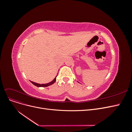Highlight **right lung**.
Masks as SVG:
<instances>
[{"label": "right lung", "instance_id": "right-lung-1", "mask_svg": "<svg viewBox=\"0 0 132 132\" xmlns=\"http://www.w3.org/2000/svg\"><path fill=\"white\" fill-rule=\"evenodd\" d=\"M58 75V74H57ZM57 77V75L56 76V77H55V78L52 81L48 82V83H46V84H38V83H36L35 82H34V81H30V82L32 84H34L35 86H37V87H47L48 86H50L51 85H52L53 84H54L55 81V80H56V77Z\"/></svg>", "mask_w": 132, "mask_h": 132}]
</instances>
